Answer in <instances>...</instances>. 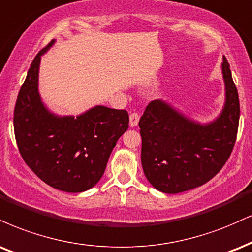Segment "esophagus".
Segmentation results:
<instances>
[{
  "mask_svg": "<svg viewBox=\"0 0 252 252\" xmlns=\"http://www.w3.org/2000/svg\"><path fill=\"white\" fill-rule=\"evenodd\" d=\"M139 115L137 113H132L130 115V126H136L138 124Z\"/></svg>",
  "mask_w": 252,
  "mask_h": 252,
  "instance_id": "obj_1",
  "label": "esophagus"
}]
</instances>
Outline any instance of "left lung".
Instances as JSON below:
<instances>
[{
	"mask_svg": "<svg viewBox=\"0 0 252 252\" xmlns=\"http://www.w3.org/2000/svg\"><path fill=\"white\" fill-rule=\"evenodd\" d=\"M225 103L216 120L202 124L160 99L150 102L139 120L141 160L147 180L158 191L195 189L220 172L237 136L239 99L231 70L223 57Z\"/></svg>",
	"mask_w": 252,
	"mask_h": 252,
	"instance_id": "8db88e82",
	"label": "left lung"
}]
</instances>
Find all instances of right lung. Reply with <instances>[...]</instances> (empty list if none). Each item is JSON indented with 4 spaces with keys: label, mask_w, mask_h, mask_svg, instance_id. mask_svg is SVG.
<instances>
[{
    "label": "right lung",
    "mask_w": 252,
    "mask_h": 252,
    "mask_svg": "<svg viewBox=\"0 0 252 252\" xmlns=\"http://www.w3.org/2000/svg\"><path fill=\"white\" fill-rule=\"evenodd\" d=\"M36 55L21 87L14 110V130L27 165L48 186L65 192H82L96 186L111 151L129 126L126 110L96 105L78 116H59L38 93L41 56Z\"/></svg>",
    "instance_id": "obj_1"
}]
</instances>
